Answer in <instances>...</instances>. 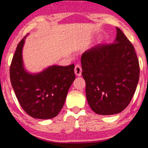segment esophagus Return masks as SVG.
Here are the masks:
<instances>
[{"label":"esophagus","mask_w":148,"mask_h":148,"mask_svg":"<svg viewBox=\"0 0 148 148\" xmlns=\"http://www.w3.org/2000/svg\"><path fill=\"white\" fill-rule=\"evenodd\" d=\"M74 72H75V74H76V76H82V67L80 66V65H79V64L76 65V66H75V69H74Z\"/></svg>","instance_id":"34e87169"}]
</instances>
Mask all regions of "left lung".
<instances>
[{"label": "left lung", "mask_w": 148, "mask_h": 148, "mask_svg": "<svg viewBox=\"0 0 148 148\" xmlns=\"http://www.w3.org/2000/svg\"><path fill=\"white\" fill-rule=\"evenodd\" d=\"M113 44H99L81 57L87 102L97 114H119L131 102L139 80L140 67L134 46L116 27Z\"/></svg>", "instance_id": "8db88e82"}]
</instances>
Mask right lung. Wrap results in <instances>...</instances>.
Returning <instances> with one entry per match:
<instances>
[{"instance_id": "1", "label": "right lung", "mask_w": 148, "mask_h": 148, "mask_svg": "<svg viewBox=\"0 0 148 148\" xmlns=\"http://www.w3.org/2000/svg\"><path fill=\"white\" fill-rule=\"evenodd\" d=\"M27 36L17 45L10 69L12 86L24 111L36 119L57 116L63 107L68 91L75 79L74 64L53 65L38 73L25 68L23 46Z\"/></svg>"}]
</instances>
